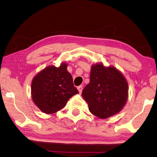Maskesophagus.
<instances>
[{
    "label": "esophagus",
    "mask_w": 157,
    "mask_h": 157,
    "mask_svg": "<svg viewBox=\"0 0 157 157\" xmlns=\"http://www.w3.org/2000/svg\"><path fill=\"white\" fill-rule=\"evenodd\" d=\"M77 89H78V90L79 91V93H81L82 91V85L78 86V87H77Z\"/></svg>",
    "instance_id": "esophagus-1"
}]
</instances>
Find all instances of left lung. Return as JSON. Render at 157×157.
<instances>
[{
    "label": "left lung",
    "mask_w": 157,
    "mask_h": 157,
    "mask_svg": "<svg viewBox=\"0 0 157 157\" xmlns=\"http://www.w3.org/2000/svg\"><path fill=\"white\" fill-rule=\"evenodd\" d=\"M82 96L90 113L106 119L119 113L126 104L128 83L116 67H107L99 62L91 66L90 82L82 90Z\"/></svg>",
    "instance_id": "8db88e82"
}]
</instances>
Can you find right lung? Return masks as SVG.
<instances>
[{"label": "right lung", "mask_w": 157, "mask_h": 157, "mask_svg": "<svg viewBox=\"0 0 157 157\" xmlns=\"http://www.w3.org/2000/svg\"><path fill=\"white\" fill-rule=\"evenodd\" d=\"M67 67L65 62L58 67L48 66L32 79L31 98L35 105L45 113L57 112L66 105L71 97L78 93Z\"/></svg>", "instance_id": "1"}]
</instances>
